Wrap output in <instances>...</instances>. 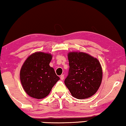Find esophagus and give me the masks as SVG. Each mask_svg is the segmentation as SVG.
<instances>
[{
  "instance_id": "34e87169",
  "label": "esophagus",
  "mask_w": 126,
  "mask_h": 126,
  "mask_svg": "<svg viewBox=\"0 0 126 126\" xmlns=\"http://www.w3.org/2000/svg\"><path fill=\"white\" fill-rule=\"evenodd\" d=\"M60 79H61L62 80H63V79H64V75H61L60 76Z\"/></svg>"
}]
</instances>
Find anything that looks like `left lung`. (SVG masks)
<instances>
[{"instance_id": "8db88e82", "label": "left lung", "mask_w": 126, "mask_h": 126, "mask_svg": "<svg viewBox=\"0 0 126 126\" xmlns=\"http://www.w3.org/2000/svg\"><path fill=\"white\" fill-rule=\"evenodd\" d=\"M69 74L65 84L73 97L87 99L95 94L102 83L103 72L100 62L89 54L79 51L68 54Z\"/></svg>"}]
</instances>
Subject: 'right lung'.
I'll list each match as a JSON object with an SVG mask.
<instances>
[{
    "mask_svg": "<svg viewBox=\"0 0 126 126\" xmlns=\"http://www.w3.org/2000/svg\"><path fill=\"white\" fill-rule=\"evenodd\" d=\"M52 58L49 53L35 52L23 63L20 72V81L23 89L30 97L44 98L60 80L54 68L49 66Z\"/></svg>",
    "mask_w": 126,
    "mask_h": 126,
    "instance_id": "obj_1",
    "label": "right lung"
}]
</instances>
